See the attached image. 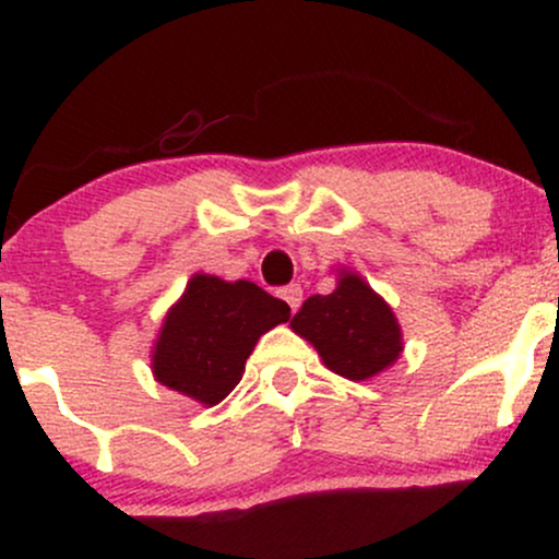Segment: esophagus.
Instances as JSON below:
<instances>
[{"label":"esophagus","mask_w":559,"mask_h":559,"mask_svg":"<svg viewBox=\"0 0 559 559\" xmlns=\"http://www.w3.org/2000/svg\"><path fill=\"white\" fill-rule=\"evenodd\" d=\"M281 299H284L286 305L292 307V312H297L299 305H301V286L299 284H292V286L281 288Z\"/></svg>","instance_id":"esophagus-1"}]
</instances>
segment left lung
I'll return each instance as SVG.
<instances>
[{
    "label": "left lung",
    "mask_w": 559,
    "mask_h": 559,
    "mask_svg": "<svg viewBox=\"0 0 559 559\" xmlns=\"http://www.w3.org/2000/svg\"><path fill=\"white\" fill-rule=\"evenodd\" d=\"M292 331L318 349L336 376L368 381L400 360L402 325L389 301L360 273L338 267L336 288L310 297L292 318Z\"/></svg>",
    "instance_id": "1"
}]
</instances>
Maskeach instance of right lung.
<instances>
[{"instance_id": "obj_1", "label": "right lung", "mask_w": 559, "mask_h": 559, "mask_svg": "<svg viewBox=\"0 0 559 559\" xmlns=\"http://www.w3.org/2000/svg\"><path fill=\"white\" fill-rule=\"evenodd\" d=\"M288 318L286 301L252 281L194 273L181 299L165 312L152 346L155 381L215 407L241 381L243 365L262 333Z\"/></svg>"}]
</instances>
